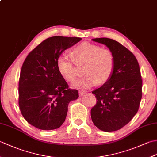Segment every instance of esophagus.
Instances as JSON below:
<instances>
[{"label": "esophagus", "mask_w": 157, "mask_h": 157, "mask_svg": "<svg viewBox=\"0 0 157 157\" xmlns=\"http://www.w3.org/2000/svg\"><path fill=\"white\" fill-rule=\"evenodd\" d=\"M86 93V91H85V90H79V94L80 95V96H82V95L85 94Z\"/></svg>", "instance_id": "1"}]
</instances>
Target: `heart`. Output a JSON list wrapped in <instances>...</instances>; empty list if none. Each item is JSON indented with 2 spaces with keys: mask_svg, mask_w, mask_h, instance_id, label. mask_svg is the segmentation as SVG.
I'll return each instance as SVG.
<instances>
[{
  "mask_svg": "<svg viewBox=\"0 0 157 157\" xmlns=\"http://www.w3.org/2000/svg\"><path fill=\"white\" fill-rule=\"evenodd\" d=\"M84 64L81 77L73 82L77 88L89 89L96 84H104L111 78L115 68V57L109 49L90 42H83L73 49L71 56L63 53L57 59V67L67 81L72 82L77 75L75 65Z\"/></svg>",
  "mask_w": 157,
  "mask_h": 157,
  "instance_id": "b5f03b06",
  "label": "heart"
}]
</instances>
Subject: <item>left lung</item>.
I'll return each mask as SVG.
<instances>
[{
  "label": "left lung",
  "instance_id": "1",
  "mask_svg": "<svg viewBox=\"0 0 157 157\" xmlns=\"http://www.w3.org/2000/svg\"><path fill=\"white\" fill-rule=\"evenodd\" d=\"M92 40L105 44L113 53L115 68L111 78L92 92L97 102L91 109V118L102 131H117L128 124L138 111L142 94L139 64L132 52L114 40Z\"/></svg>",
  "mask_w": 157,
  "mask_h": 157
}]
</instances>
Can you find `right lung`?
Wrapping results in <instances>:
<instances>
[{
	"mask_svg": "<svg viewBox=\"0 0 157 157\" xmlns=\"http://www.w3.org/2000/svg\"><path fill=\"white\" fill-rule=\"evenodd\" d=\"M81 40L48 38L29 52L23 63L19 82V105L23 117L35 128H60L67 114L69 103L78 98V91L68 88L60 73L57 59Z\"/></svg>",
	"mask_w": 157,
	"mask_h": 157,
	"instance_id": "add662e5",
	"label": "right lung"
}]
</instances>
